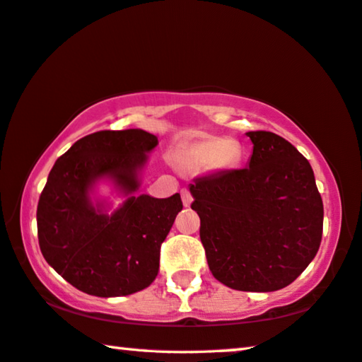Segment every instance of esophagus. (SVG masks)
I'll use <instances>...</instances> for the list:
<instances>
[{"mask_svg": "<svg viewBox=\"0 0 362 362\" xmlns=\"http://www.w3.org/2000/svg\"><path fill=\"white\" fill-rule=\"evenodd\" d=\"M193 198H192V193L188 192V189H182V202L185 207H189V204H192Z\"/></svg>", "mask_w": 362, "mask_h": 362, "instance_id": "obj_1", "label": "esophagus"}]
</instances>
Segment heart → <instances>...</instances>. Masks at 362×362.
Returning a JSON list of instances; mask_svg holds the SVG:
<instances>
[{"label": "heart", "mask_w": 362, "mask_h": 362, "mask_svg": "<svg viewBox=\"0 0 362 362\" xmlns=\"http://www.w3.org/2000/svg\"><path fill=\"white\" fill-rule=\"evenodd\" d=\"M240 158V146L228 137L212 136L189 146L179 156V164L187 170L207 168H229Z\"/></svg>", "instance_id": "heart-1"}]
</instances>
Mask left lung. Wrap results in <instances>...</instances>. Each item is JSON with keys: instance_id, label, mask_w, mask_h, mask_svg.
Instances as JSON below:
<instances>
[{"instance_id": "left-lung-1", "label": "left lung", "mask_w": 362, "mask_h": 362, "mask_svg": "<svg viewBox=\"0 0 362 362\" xmlns=\"http://www.w3.org/2000/svg\"><path fill=\"white\" fill-rule=\"evenodd\" d=\"M247 168L189 183L201 242L214 277L233 290L269 293L288 286L317 255L323 201L310 163L269 131H248Z\"/></svg>"}]
</instances>
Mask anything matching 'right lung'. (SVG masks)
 <instances>
[{"label":"right lung","mask_w":362,"mask_h":362,"mask_svg":"<svg viewBox=\"0 0 362 362\" xmlns=\"http://www.w3.org/2000/svg\"><path fill=\"white\" fill-rule=\"evenodd\" d=\"M158 137L144 129L98 131L78 139L52 168L37 202L45 261L72 286L98 298L128 296L158 275L160 248L183 204L180 194H139L147 153ZM110 181L125 201L112 214L94 198Z\"/></svg>","instance_id":"add662e5"}]
</instances>
